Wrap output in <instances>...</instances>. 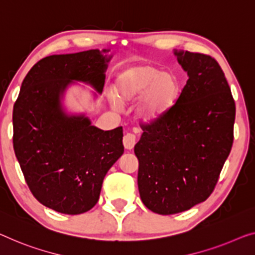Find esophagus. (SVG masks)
<instances>
[{"mask_svg":"<svg viewBox=\"0 0 255 255\" xmlns=\"http://www.w3.org/2000/svg\"><path fill=\"white\" fill-rule=\"evenodd\" d=\"M135 144H136V136L134 134H131V132H127V134L124 136L125 149L131 150Z\"/></svg>","mask_w":255,"mask_h":255,"instance_id":"obj_1","label":"esophagus"}]
</instances>
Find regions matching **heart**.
Segmentation results:
<instances>
[{
    "mask_svg": "<svg viewBox=\"0 0 255 255\" xmlns=\"http://www.w3.org/2000/svg\"><path fill=\"white\" fill-rule=\"evenodd\" d=\"M180 89L175 74L160 72L151 65L129 68L120 75L116 85L117 97L124 103L140 96L136 104V115L146 124L159 120L173 108L180 96ZM119 101L113 97L112 106L120 108Z\"/></svg>",
    "mask_w": 255,
    "mask_h": 255,
    "instance_id": "heart-1",
    "label": "heart"
}]
</instances>
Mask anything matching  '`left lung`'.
<instances>
[{
    "mask_svg": "<svg viewBox=\"0 0 255 255\" xmlns=\"http://www.w3.org/2000/svg\"><path fill=\"white\" fill-rule=\"evenodd\" d=\"M188 73L176 103L160 119L142 125L134 152L140 199L161 215L206 200L231 151L236 106L219 63L198 52L174 50Z\"/></svg>",
    "mask_w": 255,
    "mask_h": 255,
    "instance_id": "8db88e82",
    "label": "left lung"
}]
</instances>
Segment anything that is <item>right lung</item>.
I'll use <instances>...</instances> for the list:
<instances>
[{
    "mask_svg": "<svg viewBox=\"0 0 255 255\" xmlns=\"http://www.w3.org/2000/svg\"><path fill=\"white\" fill-rule=\"evenodd\" d=\"M109 51L93 49L39 60L13 105V149L26 183L41 204L63 214L91 210L106 173L124 153L123 127L104 131L85 115H68L62 103L74 82L103 91Z\"/></svg>",
    "mask_w": 255,
    "mask_h": 255,
    "instance_id": "add662e5",
    "label": "right lung"
}]
</instances>
